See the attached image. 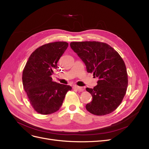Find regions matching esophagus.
<instances>
[{
  "label": "esophagus",
  "mask_w": 149,
  "mask_h": 149,
  "mask_svg": "<svg viewBox=\"0 0 149 149\" xmlns=\"http://www.w3.org/2000/svg\"><path fill=\"white\" fill-rule=\"evenodd\" d=\"M73 88L74 89H76V90H78V91H79V92H82V91H84V89L81 88V87H79V86H73Z\"/></svg>",
  "instance_id": "34e87169"
}]
</instances>
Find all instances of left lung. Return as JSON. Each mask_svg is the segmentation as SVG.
I'll return each mask as SVG.
<instances>
[{
  "label": "left lung",
  "mask_w": 149,
  "mask_h": 149,
  "mask_svg": "<svg viewBox=\"0 0 149 149\" xmlns=\"http://www.w3.org/2000/svg\"><path fill=\"white\" fill-rule=\"evenodd\" d=\"M70 47L84 62L88 73H93L99 79L94 88L86 89L93 97L86 109L97 116L113 112L123 101L128 85L127 70L123 58L104 43L71 42Z\"/></svg>",
  "instance_id": "obj_1"
}]
</instances>
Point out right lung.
<instances>
[{
    "instance_id": "obj_1",
    "label": "right lung",
    "mask_w": 149,
    "mask_h": 149,
    "mask_svg": "<svg viewBox=\"0 0 149 149\" xmlns=\"http://www.w3.org/2000/svg\"><path fill=\"white\" fill-rule=\"evenodd\" d=\"M68 47L65 42L43 45L31 54L22 74V82L31 105L38 113L47 115L59 110L69 85L52 81L57 63Z\"/></svg>"
}]
</instances>
